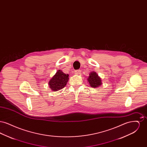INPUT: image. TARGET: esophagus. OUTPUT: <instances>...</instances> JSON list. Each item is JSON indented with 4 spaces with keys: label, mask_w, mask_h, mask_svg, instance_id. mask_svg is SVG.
Wrapping results in <instances>:
<instances>
[{
    "label": "esophagus",
    "mask_w": 147,
    "mask_h": 147,
    "mask_svg": "<svg viewBox=\"0 0 147 147\" xmlns=\"http://www.w3.org/2000/svg\"><path fill=\"white\" fill-rule=\"evenodd\" d=\"M80 70H77L74 71V73L76 74H80Z\"/></svg>",
    "instance_id": "esophagus-1"
}]
</instances>
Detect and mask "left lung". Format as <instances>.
Instances as JSON below:
<instances>
[{
	"mask_svg": "<svg viewBox=\"0 0 147 147\" xmlns=\"http://www.w3.org/2000/svg\"><path fill=\"white\" fill-rule=\"evenodd\" d=\"M88 81L90 86L92 88H97L102 84L100 77L95 71H92L89 74V77H88Z\"/></svg>",
	"mask_w": 147,
	"mask_h": 147,
	"instance_id": "8db88e82",
	"label": "left lung"
}]
</instances>
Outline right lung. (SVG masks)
I'll use <instances>...</instances> for the list:
<instances>
[{
  "label": "right lung",
  "instance_id": "right-lung-1",
  "mask_svg": "<svg viewBox=\"0 0 147 147\" xmlns=\"http://www.w3.org/2000/svg\"><path fill=\"white\" fill-rule=\"evenodd\" d=\"M69 79V75L65 74L62 70H58L49 82V88L53 91H58L65 86Z\"/></svg>",
  "mask_w": 147,
  "mask_h": 147
}]
</instances>
